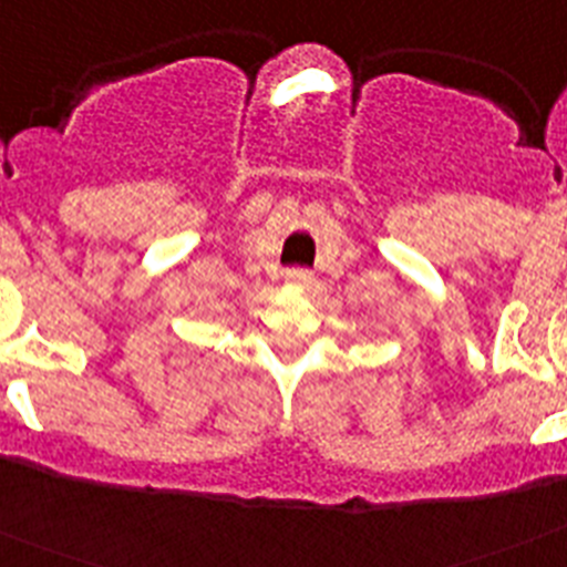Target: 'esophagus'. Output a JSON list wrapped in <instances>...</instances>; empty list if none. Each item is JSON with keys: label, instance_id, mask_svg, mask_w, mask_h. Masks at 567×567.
<instances>
[{"label": "esophagus", "instance_id": "34e87169", "mask_svg": "<svg viewBox=\"0 0 567 567\" xmlns=\"http://www.w3.org/2000/svg\"><path fill=\"white\" fill-rule=\"evenodd\" d=\"M287 280L289 284H300V287H309V284H312V272H309V269H300V267L287 269Z\"/></svg>", "mask_w": 567, "mask_h": 567}]
</instances>
